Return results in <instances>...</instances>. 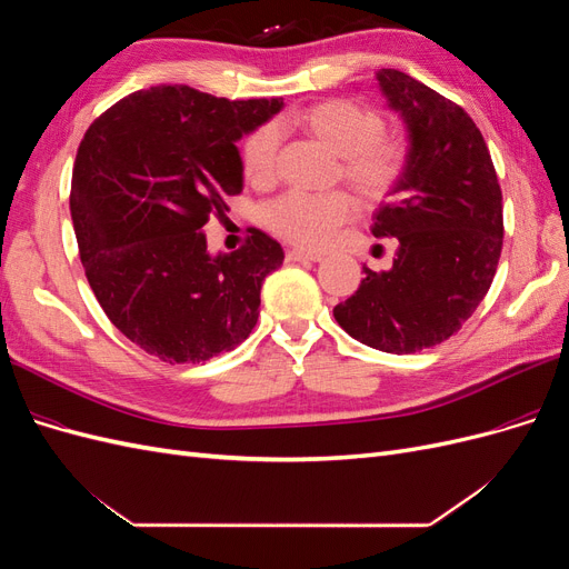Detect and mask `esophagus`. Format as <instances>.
I'll return each instance as SVG.
<instances>
[{"instance_id":"obj_1","label":"esophagus","mask_w":569,"mask_h":569,"mask_svg":"<svg viewBox=\"0 0 569 569\" xmlns=\"http://www.w3.org/2000/svg\"><path fill=\"white\" fill-rule=\"evenodd\" d=\"M287 261H322V253L316 251H303V249H289L287 251Z\"/></svg>"}]
</instances>
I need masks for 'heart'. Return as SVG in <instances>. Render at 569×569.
<instances>
[{"instance_id":"heart-1","label":"heart","mask_w":569,"mask_h":569,"mask_svg":"<svg viewBox=\"0 0 569 569\" xmlns=\"http://www.w3.org/2000/svg\"><path fill=\"white\" fill-rule=\"evenodd\" d=\"M308 134L339 157V176L370 203L387 199L403 180L408 151L401 140L382 134V116L349 99H330L303 111L297 120ZM282 132L280 126L256 128L242 147V168L249 182L268 187L278 178ZM353 216L347 192H289L268 209V228L287 242L322 249Z\"/></svg>"}]
</instances>
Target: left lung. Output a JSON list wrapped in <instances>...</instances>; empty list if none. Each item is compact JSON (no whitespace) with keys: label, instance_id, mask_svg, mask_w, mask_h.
Returning <instances> with one entry per match:
<instances>
[{"label":"left lung","instance_id":"1","mask_svg":"<svg viewBox=\"0 0 569 569\" xmlns=\"http://www.w3.org/2000/svg\"><path fill=\"white\" fill-rule=\"evenodd\" d=\"M377 82L408 130V166L372 216L396 237L393 266L363 268L356 295L335 306L353 339L385 353H416L456 335L487 297L503 249V194L475 120L396 68Z\"/></svg>","mask_w":569,"mask_h":569}]
</instances>
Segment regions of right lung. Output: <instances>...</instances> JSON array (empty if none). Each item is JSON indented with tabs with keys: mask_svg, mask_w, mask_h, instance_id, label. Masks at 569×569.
Segmentation results:
<instances>
[{
	"mask_svg": "<svg viewBox=\"0 0 569 569\" xmlns=\"http://www.w3.org/2000/svg\"><path fill=\"white\" fill-rule=\"evenodd\" d=\"M282 99L230 101L187 84L132 92L78 147L71 216L99 306L132 343L166 363H203L242 343L261 287L284 261L261 230L211 256L203 226L242 192L237 140Z\"/></svg>",
	"mask_w": 569,
	"mask_h": 569,
	"instance_id": "right-lung-1",
	"label": "right lung"
}]
</instances>
